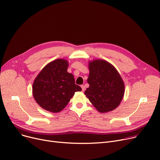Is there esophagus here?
<instances>
[{"label": "esophagus", "mask_w": 160, "mask_h": 160, "mask_svg": "<svg viewBox=\"0 0 160 160\" xmlns=\"http://www.w3.org/2000/svg\"><path fill=\"white\" fill-rule=\"evenodd\" d=\"M81 88H82V91H85V89H86V87H85V86L82 85V86H81Z\"/></svg>", "instance_id": "34e87169"}]
</instances>
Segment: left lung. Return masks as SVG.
Returning <instances> with one entry per match:
<instances>
[{"mask_svg": "<svg viewBox=\"0 0 160 160\" xmlns=\"http://www.w3.org/2000/svg\"><path fill=\"white\" fill-rule=\"evenodd\" d=\"M89 87L84 94L100 113L111 112L120 104L124 93V83L115 67L103 60L89 62Z\"/></svg>", "mask_w": 160, "mask_h": 160, "instance_id": "1", "label": "left lung"}]
</instances>
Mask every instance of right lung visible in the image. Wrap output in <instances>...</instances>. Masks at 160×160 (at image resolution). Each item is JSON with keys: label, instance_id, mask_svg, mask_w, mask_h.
Wrapping results in <instances>:
<instances>
[{"label": "right lung", "instance_id": "1", "mask_svg": "<svg viewBox=\"0 0 160 160\" xmlns=\"http://www.w3.org/2000/svg\"><path fill=\"white\" fill-rule=\"evenodd\" d=\"M68 65L67 60L57 59L48 63L34 80L33 96L44 110L52 113L61 112L75 92L82 91L75 84L74 76L67 72Z\"/></svg>", "mask_w": 160, "mask_h": 160}]
</instances>
